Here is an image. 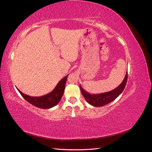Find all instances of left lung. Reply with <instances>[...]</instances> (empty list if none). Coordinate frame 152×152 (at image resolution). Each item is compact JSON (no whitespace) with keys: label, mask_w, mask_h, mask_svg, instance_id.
Returning <instances> with one entry per match:
<instances>
[{"label":"left lung","mask_w":152,"mask_h":152,"mask_svg":"<svg viewBox=\"0 0 152 152\" xmlns=\"http://www.w3.org/2000/svg\"><path fill=\"white\" fill-rule=\"evenodd\" d=\"M127 81V72L126 74L125 78L123 80L122 83L119 85L117 88L115 89L107 92V93H101V94H90L88 92L84 91L80 85V88L82 95L89 104L94 106V107H99L102 106L107 104L115 99L118 96L120 95L125 88Z\"/></svg>","instance_id":"obj_1"}]
</instances>
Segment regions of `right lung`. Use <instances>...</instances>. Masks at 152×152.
<instances>
[{
    "label": "right lung",
    "instance_id": "1",
    "mask_svg": "<svg viewBox=\"0 0 152 152\" xmlns=\"http://www.w3.org/2000/svg\"><path fill=\"white\" fill-rule=\"evenodd\" d=\"M68 75L59 81L56 87L50 93L39 97H33L25 94L17 89L20 92L21 95L27 102L33 104L36 107L43 109H49L56 106L62 98L65 89V84L67 80Z\"/></svg>",
    "mask_w": 152,
    "mask_h": 152
}]
</instances>
